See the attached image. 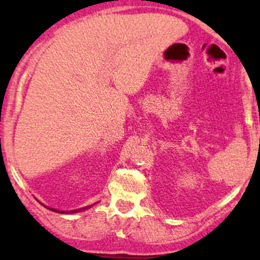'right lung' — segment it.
Here are the masks:
<instances>
[{
	"mask_svg": "<svg viewBox=\"0 0 260 260\" xmlns=\"http://www.w3.org/2000/svg\"><path fill=\"white\" fill-rule=\"evenodd\" d=\"M83 209V210H85V209H88V206H86V208H81ZM81 209H78V210H72V211H57V210H55V209H50V210H52V211H57V212H61V214H68V212H78V211H80Z\"/></svg>",
	"mask_w": 260,
	"mask_h": 260,
	"instance_id": "add662e5",
	"label": "right lung"
}]
</instances>
